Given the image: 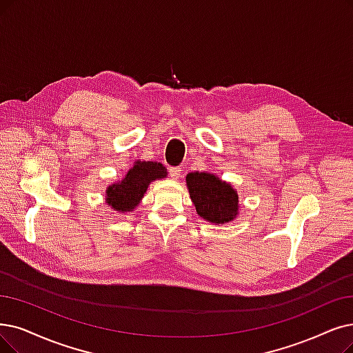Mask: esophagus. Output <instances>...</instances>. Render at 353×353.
Wrapping results in <instances>:
<instances>
[{
    "mask_svg": "<svg viewBox=\"0 0 353 353\" xmlns=\"http://www.w3.org/2000/svg\"><path fill=\"white\" fill-rule=\"evenodd\" d=\"M169 174H171V176L174 179H178L182 176V168L181 166H175V168H171V171H169Z\"/></svg>",
    "mask_w": 353,
    "mask_h": 353,
    "instance_id": "34e87169",
    "label": "esophagus"
}]
</instances>
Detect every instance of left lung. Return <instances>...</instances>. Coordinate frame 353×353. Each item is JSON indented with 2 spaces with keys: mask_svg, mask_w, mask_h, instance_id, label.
Wrapping results in <instances>:
<instances>
[{
  "mask_svg": "<svg viewBox=\"0 0 353 353\" xmlns=\"http://www.w3.org/2000/svg\"><path fill=\"white\" fill-rule=\"evenodd\" d=\"M187 187L196 214L201 219L224 224L239 214L237 191L219 176L208 172H191L187 175Z\"/></svg>",
  "mask_w": 353,
  "mask_h": 353,
  "instance_id": "1",
  "label": "left lung"
}]
</instances>
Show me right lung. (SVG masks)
I'll return each instance as SVG.
<instances>
[{
	"label": "right lung",
	"instance_id": "1",
	"mask_svg": "<svg viewBox=\"0 0 353 353\" xmlns=\"http://www.w3.org/2000/svg\"><path fill=\"white\" fill-rule=\"evenodd\" d=\"M168 175L166 169L159 162L137 161L129 169L128 175L105 190V203L120 213H132L154 179Z\"/></svg>",
	"mask_w": 353,
	"mask_h": 353
}]
</instances>
